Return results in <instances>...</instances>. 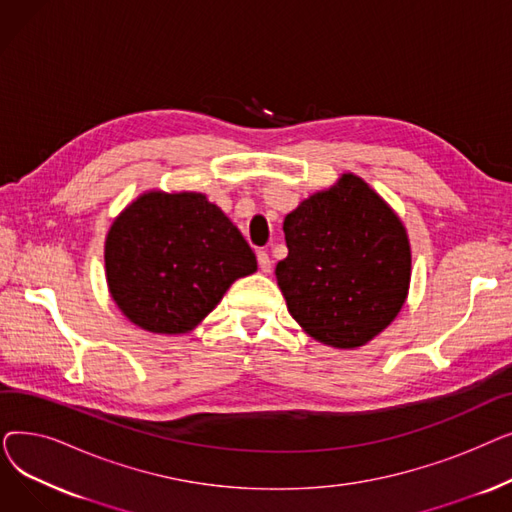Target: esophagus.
Here are the masks:
<instances>
[{
  "label": "esophagus",
  "mask_w": 512,
  "mask_h": 512,
  "mask_svg": "<svg viewBox=\"0 0 512 512\" xmlns=\"http://www.w3.org/2000/svg\"><path fill=\"white\" fill-rule=\"evenodd\" d=\"M257 261H259V270L263 274H270L272 272V259L265 251H257Z\"/></svg>",
  "instance_id": "34e87169"
}]
</instances>
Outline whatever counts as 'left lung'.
Instances as JSON below:
<instances>
[{
  "label": "left lung",
  "mask_w": 512,
  "mask_h": 512,
  "mask_svg": "<svg viewBox=\"0 0 512 512\" xmlns=\"http://www.w3.org/2000/svg\"><path fill=\"white\" fill-rule=\"evenodd\" d=\"M288 257L276 280L290 315L315 340L357 348L386 330L407 301L411 245L392 207L355 174L284 218Z\"/></svg>",
  "instance_id": "1"
}]
</instances>
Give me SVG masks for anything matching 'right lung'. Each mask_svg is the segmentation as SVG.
Wrapping results in <instances>:
<instances>
[{
	"instance_id": "add662e5",
	"label": "right lung",
	"mask_w": 512,
	"mask_h": 512,
	"mask_svg": "<svg viewBox=\"0 0 512 512\" xmlns=\"http://www.w3.org/2000/svg\"><path fill=\"white\" fill-rule=\"evenodd\" d=\"M257 259L224 211L201 193L149 191L114 220L105 278L118 309L153 334H186Z\"/></svg>"
}]
</instances>
